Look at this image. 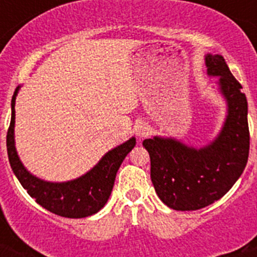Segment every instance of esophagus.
I'll use <instances>...</instances> for the list:
<instances>
[{
    "mask_svg": "<svg viewBox=\"0 0 257 257\" xmlns=\"http://www.w3.org/2000/svg\"><path fill=\"white\" fill-rule=\"evenodd\" d=\"M149 130H151L149 126L147 123H144V122H142V123H139L135 127V133L139 138H145L149 134Z\"/></svg>",
    "mask_w": 257,
    "mask_h": 257,
    "instance_id": "34e87169",
    "label": "esophagus"
}]
</instances>
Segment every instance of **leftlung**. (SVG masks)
Masks as SVG:
<instances>
[{
	"mask_svg": "<svg viewBox=\"0 0 257 257\" xmlns=\"http://www.w3.org/2000/svg\"><path fill=\"white\" fill-rule=\"evenodd\" d=\"M208 76L219 77L228 115L217 138L193 148L172 138L145 139L151 157V178L157 196L172 210L194 211L225 196L248 160L247 99L221 55H206Z\"/></svg>",
	"mask_w": 257,
	"mask_h": 257,
	"instance_id": "8db88e82",
	"label": "left lung"
}]
</instances>
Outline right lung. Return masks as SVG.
<instances>
[{
    "mask_svg": "<svg viewBox=\"0 0 257 257\" xmlns=\"http://www.w3.org/2000/svg\"><path fill=\"white\" fill-rule=\"evenodd\" d=\"M18 91L19 87L15 90L11 100V121L6 136V145L11 169L23 188L28 192L32 198L36 199L38 205L59 216L81 219L91 216L97 211H100L112 193L119 166L123 162L124 157L135 147V138H131L123 144L109 151L96 166L81 178L65 183H50L41 180L23 166L15 148L14 127L15 99Z\"/></svg>",
    "mask_w": 257,
    "mask_h": 257,
    "instance_id": "add662e5",
    "label": "right lung"
}]
</instances>
